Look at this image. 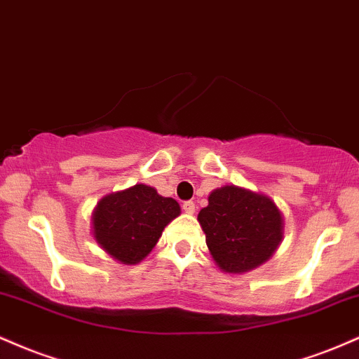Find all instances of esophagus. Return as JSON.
Wrapping results in <instances>:
<instances>
[{
  "instance_id": "1",
  "label": "esophagus",
  "mask_w": 359,
  "mask_h": 359,
  "mask_svg": "<svg viewBox=\"0 0 359 359\" xmlns=\"http://www.w3.org/2000/svg\"><path fill=\"white\" fill-rule=\"evenodd\" d=\"M195 208H196V206H195V203H193V201H184V203H183V212L184 213L193 215V213H195Z\"/></svg>"
}]
</instances>
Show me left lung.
Segmentation results:
<instances>
[{
    "instance_id": "8db88e82",
    "label": "left lung",
    "mask_w": 359,
    "mask_h": 359,
    "mask_svg": "<svg viewBox=\"0 0 359 359\" xmlns=\"http://www.w3.org/2000/svg\"><path fill=\"white\" fill-rule=\"evenodd\" d=\"M198 222L215 264L226 273L267 262L284 237V217L271 198L235 184L213 189Z\"/></svg>"
}]
</instances>
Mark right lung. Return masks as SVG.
I'll return each mask as SVG.
<instances>
[{
  "mask_svg": "<svg viewBox=\"0 0 359 359\" xmlns=\"http://www.w3.org/2000/svg\"><path fill=\"white\" fill-rule=\"evenodd\" d=\"M181 213L178 201L153 187L134 184L105 195L92 213L94 238L121 264L141 262L153 250L164 226Z\"/></svg>",
  "mask_w": 359,
  "mask_h": 359,
  "instance_id": "add662e5",
  "label": "right lung"
}]
</instances>
